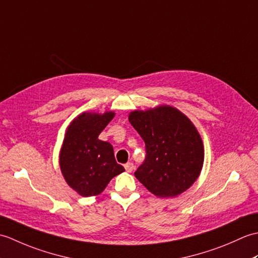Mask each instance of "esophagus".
<instances>
[{
	"instance_id": "esophagus-1",
	"label": "esophagus",
	"mask_w": 258,
	"mask_h": 258,
	"mask_svg": "<svg viewBox=\"0 0 258 258\" xmlns=\"http://www.w3.org/2000/svg\"><path fill=\"white\" fill-rule=\"evenodd\" d=\"M124 167H125V169H126V172L131 173V172H132L133 169H134V164H133L132 162H128V163L125 164Z\"/></svg>"
}]
</instances>
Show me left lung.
Here are the masks:
<instances>
[{"mask_svg":"<svg viewBox=\"0 0 258 258\" xmlns=\"http://www.w3.org/2000/svg\"><path fill=\"white\" fill-rule=\"evenodd\" d=\"M128 120L146 150L135 177L158 197H175L188 189L204 163V146L190 119L177 108L161 105L131 112Z\"/></svg>","mask_w":258,"mask_h":258,"instance_id":"obj_1","label":"left lung"}]
</instances>
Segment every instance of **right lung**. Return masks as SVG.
Here are the masks:
<instances>
[{"label":"right lung","instance_id":"add662e5","mask_svg":"<svg viewBox=\"0 0 258 258\" xmlns=\"http://www.w3.org/2000/svg\"><path fill=\"white\" fill-rule=\"evenodd\" d=\"M114 115L84 112L71 122L65 133L59 167L70 187L84 197L101 194L109 180L125 171L115 161L113 146L98 140Z\"/></svg>","mask_w":258,"mask_h":258}]
</instances>
